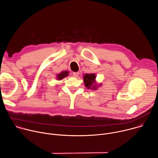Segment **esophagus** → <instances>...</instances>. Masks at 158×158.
<instances>
[{
    "label": "esophagus",
    "instance_id": "34e87169",
    "mask_svg": "<svg viewBox=\"0 0 158 158\" xmlns=\"http://www.w3.org/2000/svg\"><path fill=\"white\" fill-rule=\"evenodd\" d=\"M79 73H78V72H74V73H73V76H74V77H77V76H79Z\"/></svg>",
    "mask_w": 158,
    "mask_h": 158
}]
</instances>
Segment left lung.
<instances>
[{"label": "left lung", "instance_id": "1", "mask_svg": "<svg viewBox=\"0 0 158 158\" xmlns=\"http://www.w3.org/2000/svg\"><path fill=\"white\" fill-rule=\"evenodd\" d=\"M84 82L85 84V85L88 89H90L93 87V89H96V85H93L95 84V79L96 76L94 74H85L84 76Z\"/></svg>", "mask_w": 158, "mask_h": 158}]
</instances>
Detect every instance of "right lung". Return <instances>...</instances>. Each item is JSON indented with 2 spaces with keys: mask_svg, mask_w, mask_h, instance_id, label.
I'll return each mask as SVG.
<instances>
[{
  "mask_svg": "<svg viewBox=\"0 0 158 158\" xmlns=\"http://www.w3.org/2000/svg\"><path fill=\"white\" fill-rule=\"evenodd\" d=\"M68 75H69V72L67 71H63V72L60 73V74H57V79H59V80H61L63 78L67 77Z\"/></svg>",
  "mask_w": 158,
  "mask_h": 158,
  "instance_id": "1",
  "label": "right lung"
}]
</instances>
